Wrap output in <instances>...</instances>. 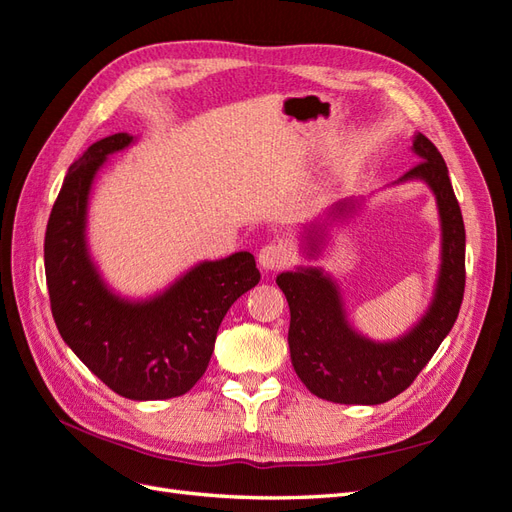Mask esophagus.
I'll list each match as a JSON object with an SVG mask.
<instances>
[{
	"label": "esophagus",
	"mask_w": 512,
	"mask_h": 512,
	"mask_svg": "<svg viewBox=\"0 0 512 512\" xmlns=\"http://www.w3.org/2000/svg\"><path fill=\"white\" fill-rule=\"evenodd\" d=\"M258 262L262 269L267 271H280L290 262V250L284 243H267L258 254Z\"/></svg>",
	"instance_id": "obj_1"
}]
</instances>
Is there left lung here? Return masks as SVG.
I'll return each mask as SVG.
<instances>
[{"label": "left lung", "mask_w": 512, "mask_h": 512, "mask_svg": "<svg viewBox=\"0 0 512 512\" xmlns=\"http://www.w3.org/2000/svg\"><path fill=\"white\" fill-rule=\"evenodd\" d=\"M418 160L404 179H423L438 198L442 267L436 297L423 320L391 344H374L350 329L337 286L318 269L277 275L290 307L288 346L294 371L309 391L335 404H384L404 393L453 329L466 288V228L444 158L421 132L412 136ZM318 247V232L309 235Z\"/></svg>", "instance_id": "obj_1"}]
</instances>
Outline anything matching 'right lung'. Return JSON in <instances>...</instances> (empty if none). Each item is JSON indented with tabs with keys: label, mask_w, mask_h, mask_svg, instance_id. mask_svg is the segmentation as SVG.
I'll return each mask as SVG.
<instances>
[{
	"label": "right lung",
	"mask_w": 512,
	"mask_h": 512,
	"mask_svg": "<svg viewBox=\"0 0 512 512\" xmlns=\"http://www.w3.org/2000/svg\"><path fill=\"white\" fill-rule=\"evenodd\" d=\"M130 143L126 132L106 136L70 166L46 224V286L64 342L108 389L136 401L170 399L203 378L226 312L260 271L250 252H237L194 267L156 299L115 297L89 260L85 215L96 170Z\"/></svg>",
	"instance_id": "right-lung-1"
}]
</instances>
